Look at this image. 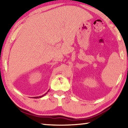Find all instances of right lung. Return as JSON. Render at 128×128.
<instances>
[{
    "label": "right lung",
    "mask_w": 128,
    "mask_h": 128,
    "mask_svg": "<svg viewBox=\"0 0 128 128\" xmlns=\"http://www.w3.org/2000/svg\"><path fill=\"white\" fill-rule=\"evenodd\" d=\"M48 91H49V90H48ZM48 92H47V93H45L44 94V95H42V96H39V97H33V98H41V97H44V96L45 95H46V94L47 93H48Z\"/></svg>",
    "instance_id": "obj_1"
}]
</instances>
